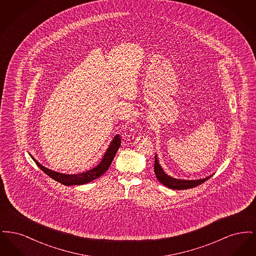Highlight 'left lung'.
Returning a JSON list of instances; mask_svg holds the SVG:
<instances>
[{"mask_svg":"<svg viewBox=\"0 0 256 256\" xmlns=\"http://www.w3.org/2000/svg\"><path fill=\"white\" fill-rule=\"evenodd\" d=\"M154 174L160 182L174 190H184V189L194 188L196 186L206 182L208 178H210L212 176H210L206 178L196 180H186L174 178L172 176H170L167 174H165V172L163 170L162 167L159 164L158 159L156 156H154Z\"/></svg>","mask_w":256,"mask_h":256,"instance_id":"1","label":"left lung"}]
</instances>
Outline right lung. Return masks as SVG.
Wrapping results in <instances>:
<instances>
[{"label": "right lung", "mask_w": 256, "mask_h": 256, "mask_svg": "<svg viewBox=\"0 0 256 256\" xmlns=\"http://www.w3.org/2000/svg\"><path fill=\"white\" fill-rule=\"evenodd\" d=\"M121 145V138L120 135H115V137L113 138L112 142L110 143L108 148L106 150L104 158L102 159V161L100 162V164L97 165L95 168L91 169V170H87L84 172H80V174H62V172H58L54 170H50L48 168L42 166L36 159L32 158L34 161L36 163L37 166L43 170L46 174H48L50 178H52V180H54L58 182H60L61 184L70 186V185H82V184H86V183L93 182L94 180H96L98 178H100L102 174H104L106 170H108L110 164L112 162V160L114 159V156L119 148V146Z\"/></svg>", "instance_id": "1"}]
</instances>
